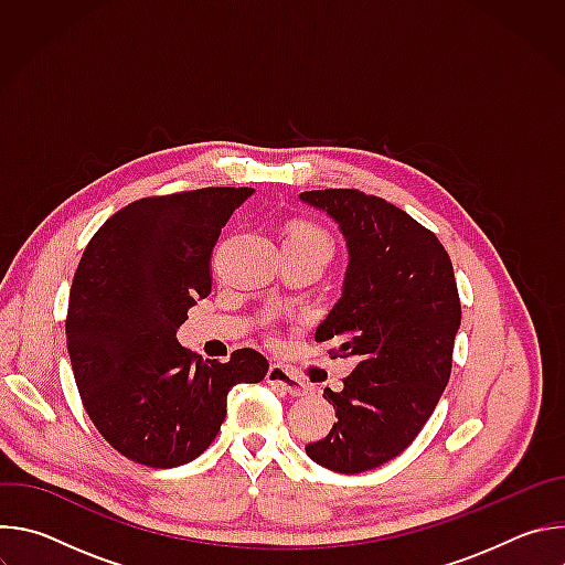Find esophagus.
<instances>
[{
	"instance_id": "34e87169",
	"label": "esophagus",
	"mask_w": 565,
	"mask_h": 565,
	"mask_svg": "<svg viewBox=\"0 0 565 565\" xmlns=\"http://www.w3.org/2000/svg\"><path fill=\"white\" fill-rule=\"evenodd\" d=\"M266 382H268L270 386H275L277 391L288 393V395H292V397H299V395H303V393L308 391V386H306V382H303L301 377L292 375L288 369H284V366H279V364H273V366L268 369Z\"/></svg>"
}]
</instances>
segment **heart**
Wrapping results in <instances>:
<instances>
[{
  "label": "heart",
  "mask_w": 565,
  "mask_h": 565,
  "mask_svg": "<svg viewBox=\"0 0 565 565\" xmlns=\"http://www.w3.org/2000/svg\"><path fill=\"white\" fill-rule=\"evenodd\" d=\"M288 238H303V241H319V244H327L331 246V238L329 234L317 227V225H310V223H301V225H295L288 234Z\"/></svg>",
  "instance_id": "obj_1"
}]
</instances>
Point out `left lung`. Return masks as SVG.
Segmentation results:
<instances>
[{
	"mask_svg": "<svg viewBox=\"0 0 565 565\" xmlns=\"http://www.w3.org/2000/svg\"><path fill=\"white\" fill-rule=\"evenodd\" d=\"M299 199L327 212L349 248L342 297L315 331L333 358L358 366L340 393L338 423L306 445L321 467L360 473L405 451L449 382L460 301L447 250L407 212L360 190H312Z\"/></svg>",
	"mask_w": 565,
	"mask_h": 565,
	"instance_id": "left-lung-1",
	"label": "left lung"
}]
</instances>
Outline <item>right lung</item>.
<instances>
[{"label": "right lung", "instance_id": "right-lung-1", "mask_svg": "<svg viewBox=\"0 0 565 565\" xmlns=\"http://www.w3.org/2000/svg\"><path fill=\"white\" fill-rule=\"evenodd\" d=\"M253 188L149 196L94 234L73 275L66 349L83 405L125 458L170 469L201 456L225 420L234 384H255L268 360L238 349L194 360L177 340L212 290V250Z\"/></svg>", "mask_w": 565, "mask_h": 565}]
</instances>
